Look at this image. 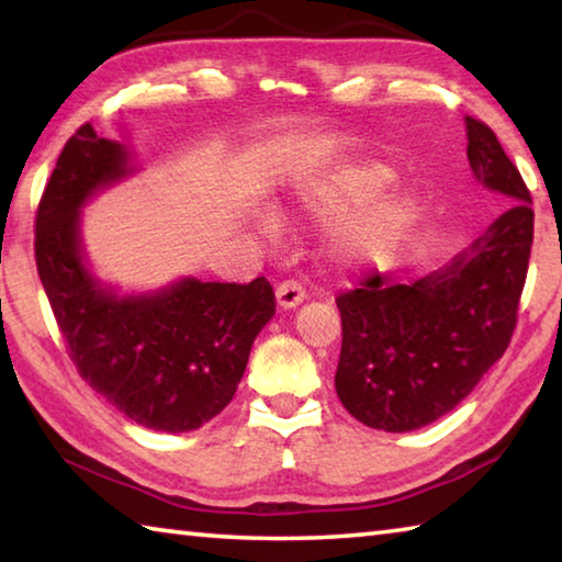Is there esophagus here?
<instances>
[{"instance_id": "34e87169", "label": "esophagus", "mask_w": 562, "mask_h": 562, "mask_svg": "<svg viewBox=\"0 0 562 562\" xmlns=\"http://www.w3.org/2000/svg\"><path fill=\"white\" fill-rule=\"evenodd\" d=\"M274 300H278L280 310H294V307H300L304 300H307V292H304L300 282L288 280V282L278 284V290H274Z\"/></svg>"}]
</instances>
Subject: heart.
I'll use <instances>...</instances> for the list:
<instances>
[{"instance_id": "b5f03b06", "label": "heart", "mask_w": 562, "mask_h": 562, "mask_svg": "<svg viewBox=\"0 0 562 562\" xmlns=\"http://www.w3.org/2000/svg\"><path fill=\"white\" fill-rule=\"evenodd\" d=\"M396 173L376 160L341 166L331 173L300 178L290 201L302 215L331 223L325 250L341 270L389 268L418 231L424 215L422 195L412 188H394ZM252 227L274 243L282 221L274 207L252 213Z\"/></svg>"}]
</instances>
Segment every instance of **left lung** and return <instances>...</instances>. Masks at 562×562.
Listing matches in <instances>:
<instances>
[{
	"instance_id": "left-lung-1",
	"label": "left lung",
	"mask_w": 562,
	"mask_h": 562,
	"mask_svg": "<svg viewBox=\"0 0 562 562\" xmlns=\"http://www.w3.org/2000/svg\"><path fill=\"white\" fill-rule=\"evenodd\" d=\"M469 166L506 205L486 233L426 278L374 274L337 300L339 402L379 431H416L463 402L506 351L532 245L530 193L496 133L465 116Z\"/></svg>"
}]
</instances>
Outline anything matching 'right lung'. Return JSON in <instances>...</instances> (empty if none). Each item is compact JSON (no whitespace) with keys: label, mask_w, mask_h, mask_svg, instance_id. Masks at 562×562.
<instances>
[{"label":"right lung","mask_w":562,"mask_h":562,"mask_svg":"<svg viewBox=\"0 0 562 562\" xmlns=\"http://www.w3.org/2000/svg\"><path fill=\"white\" fill-rule=\"evenodd\" d=\"M138 170L128 146L91 123L76 131L36 213V270L89 386L150 431H195L235 396L252 341L274 315V292L265 278H178L140 292L101 280L83 247V207Z\"/></svg>","instance_id":"obj_1"}]
</instances>
